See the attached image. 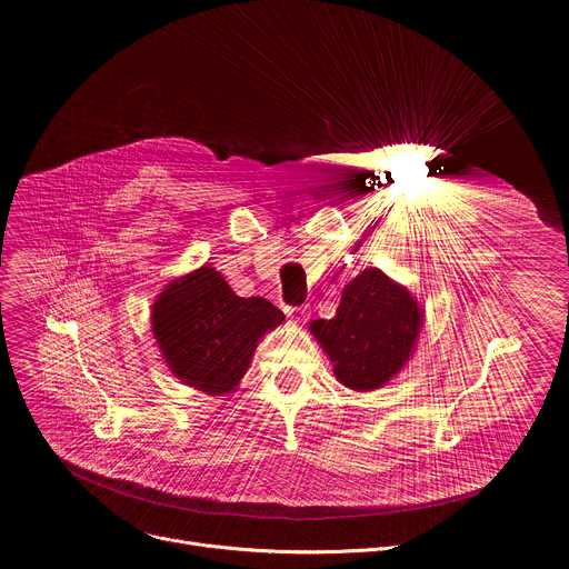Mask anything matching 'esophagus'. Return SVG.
<instances>
[{"label": "esophagus", "mask_w": 569, "mask_h": 569, "mask_svg": "<svg viewBox=\"0 0 569 569\" xmlns=\"http://www.w3.org/2000/svg\"><path fill=\"white\" fill-rule=\"evenodd\" d=\"M283 310H286V315H290V317H295V319H297V321H299V323H306V319H308V315H310V312H308V308H306V306H303V308H288V306H286V308H283Z\"/></svg>", "instance_id": "34e87169"}]
</instances>
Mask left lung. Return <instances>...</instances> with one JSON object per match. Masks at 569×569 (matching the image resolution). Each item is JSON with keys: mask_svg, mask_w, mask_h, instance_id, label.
<instances>
[{"mask_svg": "<svg viewBox=\"0 0 569 569\" xmlns=\"http://www.w3.org/2000/svg\"><path fill=\"white\" fill-rule=\"evenodd\" d=\"M426 312L417 297L378 268L351 279L333 319L310 321V333L353 391H373L415 356Z\"/></svg>", "mask_w": 569, "mask_h": 569, "instance_id": "left-lung-1", "label": "left lung"}]
</instances>
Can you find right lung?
Returning <instances> with one entry per match:
<instances>
[{
    "instance_id": "1",
    "label": "right lung",
    "mask_w": 569,
    "mask_h": 569,
    "mask_svg": "<svg viewBox=\"0 0 569 569\" xmlns=\"http://www.w3.org/2000/svg\"><path fill=\"white\" fill-rule=\"evenodd\" d=\"M150 312L152 338L169 371L209 396L236 391L261 338L286 319L263 297H238L211 266L173 279Z\"/></svg>"
}]
</instances>
